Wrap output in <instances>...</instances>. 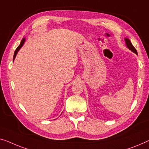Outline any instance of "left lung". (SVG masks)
Instances as JSON below:
<instances>
[{
    "instance_id": "1",
    "label": "left lung",
    "mask_w": 149,
    "mask_h": 149,
    "mask_svg": "<svg viewBox=\"0 0 149 149\" xmlns=\"http://www.w3.org/2000/svg\"><path fill=\"white\" fill-rule=\"evenodd\" d=\"M125 43L126 44V46H127V47L130 50H131L132 52H134V53H136V55H138L136 49L134 48V47L132 45V44L131 43V42H130L129 39H127V38H125Z\"/></svg>"
}]
</instances>
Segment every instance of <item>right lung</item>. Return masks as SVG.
<instances>
[{"label":"right lung","instance_id":"obj_1","mask_svg":"<svg viewBox=\"0 0 149 149\" xmlns=\"http://www.w3.org/2000/svg\"><path fill=\"white\" fill-rule=\"evenodd\" d=\"M25 39L23 38V39H22V41H21V43H20V45H19V46H18V47L16 49V50H15V53H14V56H13V60H14V59H15V57H16V55H17V52H19V50L21 48V47L23 46L24 43H25Z\"/></svg>","mask_w":149,"mask_h":149}]
</instances>
